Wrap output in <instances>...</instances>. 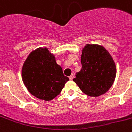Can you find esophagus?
<instances>
[{
  "label": "esophagus",
  "mask_w": 132,
  "mask_h": 132,
  "mask_svg": "<svg viewBox=\"0 0 132 132\" xmlns=\"http://www.w3.org/2000/svg\"><path fill=\"white\" fill-rule=\"evenodd\" d=\"M73 78H74V75H73V74H71V75L69 76V79H70V80H72Z\"/></svg>",
  "instance_id": "34e87169"
}]
</instances>
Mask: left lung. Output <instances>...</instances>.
<instances>
[{
    "instance_id": "1",
    "label": "left lung",
    "mask_w": 132,
    "mask_h": 132,
    "mask_svg": "<svg viewBox=\"0 0 132 132\" xmlns=\"http://www.w3.org/2000/svg\"><path fill=\"white\" fill-rule=\"evenodd\" d=\"M82 68L73 81L90 97L104 94L113 85L116 66L106 49L97 44H86L81 55Z\"/></svg>"
}]
</instances>
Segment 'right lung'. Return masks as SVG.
<instances>
[{"mask_svg":"<svg viewBox=\"0 0 132 132\" xmlns=\"http://www.w3.org/2000/svg\"><path fill=\"white\" fill-rule=\"evenodd\" d=\"M22 79L32 95L46 101L57 97L69 80L47 48L30 53L22 67Z\"/></svg>","mask_w":132,"mask_h":132,"instance_id":"1","label":"right lung"}]
</instances>
